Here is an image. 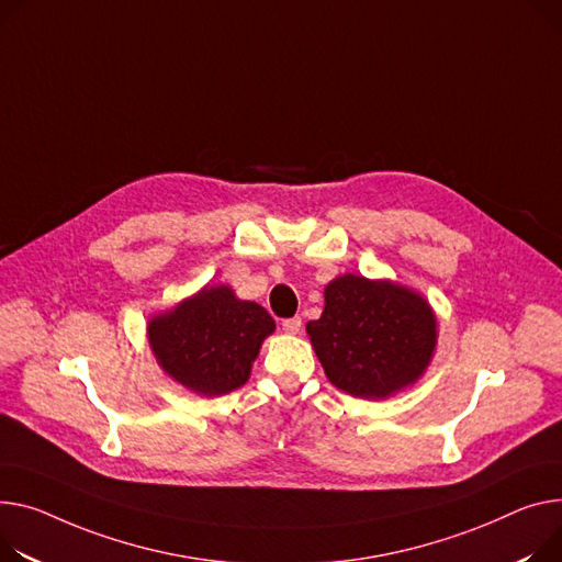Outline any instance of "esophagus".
<instances>
[{"label":"esophagus","mask_w":562,"mask_h":562,"mask_svg":"<svg viewBox=\"0 0 562 562\" xmlns=\"http://www.w3.org/2000/svg\"><path fill=\"white\" fill-rule=\"evenodd\" d=\"M301 327H303V321L297 318V316L282 321V329H284L286 334H297V331H301Z\"/></svg>","instance_id":"esophagus-1"}]
</instances>
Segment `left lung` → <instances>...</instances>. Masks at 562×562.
I'll use <instances>...</instances> for the list:
<instances>
[{
	"label": "left lung",
	"instance_id": "obj_1",
	"mask_svg": "<svg viewBox=\"0 0 562 562\" xmlns=\"http://www.w3.org/2000/svg\"><path fill=\"white\" fill-rule=\"evenodd\" d=\"M327 380L355 397H386L416 382L436 346V318L414 291L361 276L336 278L307 323Z\"/></svg>",
	"mask_w": 562,
	"mask_h": 562
}]
</instances>
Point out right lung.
I'll return each mask as SVG.
<instances>
[{
	"label": "right lung",
	"instance_id": "obj_1",
	"mask_svg": "<svg viewBox=\"0 0 562 562\" xmlns=\"http://www.w3.org/2000/svg\"><path fill=\"white\" fill-rule=\"evenodd\" d=\"M276 329L271 314L233 289H203L173 312L148 323L160 366L182 386L223 395L246 384L261 341Z\"/></svg>",
	"mask_w": 562,
	"mask_h": 562
}]
</instances>
